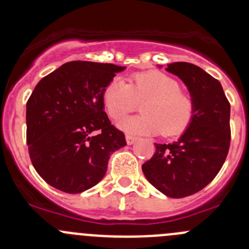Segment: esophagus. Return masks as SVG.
Here are the masks:
<instances>
[{
	"label": "esophagus",
	"instance_id": "esophagus-1",
	"mask_svg": "<svg viewBox=\"0 0 249 249\" xmlns=\"http://www.w3.org/2000/svg\"><path fill=\"white\" fill-rule=\"evenodd\" d=\"M126 142H127V144H132V143L135 142V141L137 140V137L136 136H134V135H130V134H126Z\"/></svg>",
	"mask_w": 249,
	"mask_h": 249
}]
</instances>
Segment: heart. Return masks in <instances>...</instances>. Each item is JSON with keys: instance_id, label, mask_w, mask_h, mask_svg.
Masks as SVG:
<instances>
[{"instance_id": "1", "label": "heart", "mask_w": 249, "mask_h": 249, "mask_svg": "<svg viewBox=\"0 0 249 249\" xmlns=\"http://www.w3.org/2000/svg\"><path fill=\"white\" fill-rule=\"evenodd\" d=\"M142 115L129 117L119 122V127L129 134H159L172 137L183 134L192 123L195 101L189 92L182 90L176 78L160 71L137 72L129 83L113 78L104 90V104L112 119L119 120L137 108Z\"/></svg>"}]
</instances>
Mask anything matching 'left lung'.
Masks as SVG:
<instances>
[{
	"label": "left lung",
	"instance_id": "obj_1",
	"mask_svg": "<svg viewBox=\"0 0 249 249\" xmlns=\"http://www.w3.org/2000/svg\"><path fill=\"white\" fill-rule=\"evenodd\" d=\"M167 71L185 83L195 101L192 123L177 142L155 144L142 171L152 185L170 197L203 189L222 169L230 148V102L219 80L189 62L169 64Z\"/></svg>",
	"mask_w": 249,
	"mask_h": 249
}]
</instances>
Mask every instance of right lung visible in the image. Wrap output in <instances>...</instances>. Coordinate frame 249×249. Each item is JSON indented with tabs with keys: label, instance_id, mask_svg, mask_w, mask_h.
I'll use <instances>...</instances> for the list:
<instances>
[{
	"label": "right lung",
	"instance_id": "1",
	"mask_svg": "<svg viewBox=\"0 0 249 249\" xmlns=\"http://www.w3.org/2000/svg\"><path fill=\"white\" fill-rule=\"evenodd\" d=\"M125 67L66 62L42 78L26 104V141L37 173L52 187L78 194L96 185L109 155L126 145L104 110V90Z\"/></svg>",
	"mask_w": 249,
	"mask_h": 249
}]
</instances>
